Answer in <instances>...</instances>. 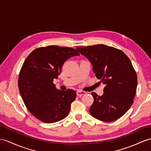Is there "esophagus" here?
Returning <instances> with one entry per match:
<instances>
[{
    "mask_svg": "<svg viewBox=\"0 0 151 151\" xmlns=\"http://www.w3.org/2000/svg\"><path fill=\"white\" fill-rule=\"evenodd\" d=\"M86 94V92H85V91H81V90L77 91V95H78L79 97H81V96H83V95H84Z\"/></svg>",
    "mask_w": 151,
    "mask_h": 151,
    "instance_id": "34e87169",
    "label": "esophagus"
}]
</instances>
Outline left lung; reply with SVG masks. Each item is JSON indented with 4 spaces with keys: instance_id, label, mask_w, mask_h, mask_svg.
Here are the masks:
<instances>
[{
    "instance_id": "1",
    "label": "left lung",
    "mask_w": 151,
    "mask_h": 151,
    "mask_svg": "<svg viewBox=\"0 0 151 151\" xmlns=\"http://www.w3.org/2000/svg\"><path fill=\"white\" fill-rule=\"evenodd\" d=\"M76 49L90 61L95 76L105 85L102 96L91 93V115L103 122L119 119L133 104L137 91V76L129 58L122 50L102 44Z\"/></svg>"
}]
</instances>
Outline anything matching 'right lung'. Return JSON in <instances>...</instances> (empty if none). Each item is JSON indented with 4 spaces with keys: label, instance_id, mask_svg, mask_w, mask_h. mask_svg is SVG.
I'll return each mask as SVG.
<instances>
[{
    "label": "right lung",
    "instance_id": "right-lung-1",
    "mask_svg": "<svg viewBox=\"0 0 151 151\" xmlns=\"http://www.w3.org/2000/svg\"><path fill=\"white\" fill-rule=\"evenodd\" d=\"M79 55L73 48L50 45L36 49L25 59L18 88L25 106L36 119L49 124L68 116L76 92L58 90L53 80L58 78L66 60Z\"/></svg>",
    "mask_w": 151,
    "mask_h": 151
}]
</instances>
